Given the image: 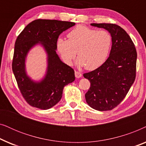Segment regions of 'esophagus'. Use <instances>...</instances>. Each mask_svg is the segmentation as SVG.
<instances>
[{
    "label": "esophagus",
    "instance_id": "esophagus-1",
    "mask_svg": "<svg viewBox=\"0 0 146 146\" xmlns=\"http://www.w3.org/2000/svg\"><path fill=\"white\" fill-rule=\"evenodd\" d=\"M75 76L77 78H80L82 77V74L78 71H75Z\"/></svg>",
    "mask_w": 146,
    "mask_h": 146
}]
</instances>
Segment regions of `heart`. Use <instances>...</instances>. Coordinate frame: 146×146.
I'll return each mask as SVG.
<instances>
[{"label":"heart","instance_id":"b5f03b06","mask_svg":"<svg viewBox=\"0 0 146 146\" xmlns=\"http://www.w3.org/2000/svg\"><path fill=\"white\" fill-rule=\"evenodd\" d=\"M68 40L58 38L57 50L67 64L77 54V64L87 70L96 69L103 64L109 54L111 46V36L108 31L78 26L67 35Z\"/></svg>","mask_w":146,"mask_h":146}]
</instances>
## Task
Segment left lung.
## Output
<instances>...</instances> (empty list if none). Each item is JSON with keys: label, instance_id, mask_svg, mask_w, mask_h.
I'll use <instances>...</instances> for the list:
<instances>
[{"label": "left lung", "instance_id": "obj_1", "mask_svg": "<svg viewBox=\"0 0 146 146\" xmlns=\"http://www.w3.org/2000/svg\"><path fill=\"white\" fill-rule=\"evenodd\" d=\"M111 36V48L106 61L94 70L84 74L90 82L86 100L93 109L111 110L121 103L134 82L137 52L127 33L115 24L92 23Z\"/></svg>", "mask_w": 146, "mask_h": 146}]
</instances>
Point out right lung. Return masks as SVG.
Segmentation results:
<instances>
[{
  "label": "right lung",
  "mask_w": 146,
  "mask_h": 146,
  "mask_svg": "<svg viewBox=\"0 0 146 146\" xmlns=\"http://www.w3.org/2000/svg\"><path fill=\"white\" fill-rule=\"evenodd\" d=\"M75 25L72 22L38 19L29 23L17 37L12 68L22 95L32 106L51 108L61 100L65 86L74 81V70L61 61L56 50L60 35ZM37 44L47 52L48 64L45 77L39 82L27 75L25 64L29 50Z\"/></svg>",
  "instance_id": "1"
}]
</instances>
